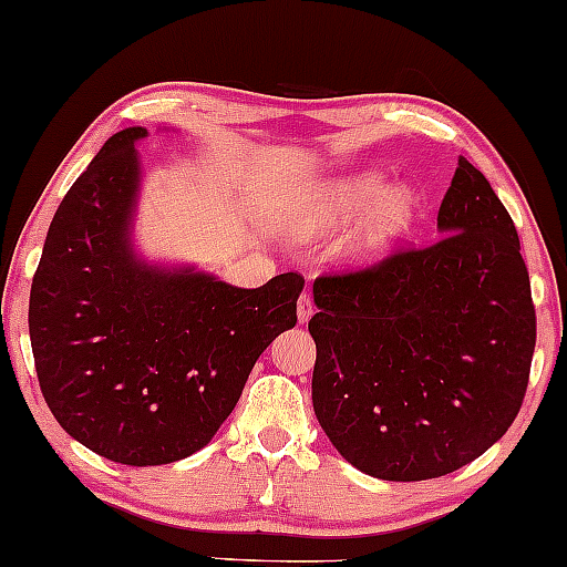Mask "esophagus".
I'll return each instance as SVG.
<instances>
[{
    "label": "esophagus",
    "instance_id": "obj_1",
    "mask_svg": "<svg viewBox=\"0 0 567 567\" xmlns=\"http://www.w3.org/2000/svg\"><path fill=\"white\" fill-rule=\"evenodd\" d=\"M315 315V301L310 293H301L299 301H297V318L299 322H307Z\"/></svg>",
    "mask_w": 567,
    "mask_h": 567
}]
</instances>
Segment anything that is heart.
Masks as SVG:
<instances>
[{
  "instance_id": "obj_1",
  "label": "heart",
  "mask_w": 567,
  "mask_h": 567,
  "mask_svg": "<svg viewBox=\"0 0 567 567\" xmlns=\"http://www.w3.org/2000/svg\"><path fill=\"white\" fill-rule=\"evenodd\" d=\"M382 194L381 198L379 195ZM381 200L378 202L377 197ZM374 204L373 209L371 205ZM370 216L364 218L362 231L354 239L357 257H374L385 247H391L414 220V195L406 187H391L385 193V182L378 174H364L357 179H343L330 187L315 210L301 220V231L322 234L347 224V220L362 216L369 208Z\"/></svg>"
}]
</instances>
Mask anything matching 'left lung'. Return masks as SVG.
I'll return each instance as SVG.
<instances>
[{
	"mask_svg": "<svg viewBox=\"0 0 567 567\" xmlns=\"http://www.w3.org/2000/svg\"><path fill=\"white\" fill-rule=\"evenodd\" d=\"M443 237L315 278L312 406L336 451L385 482L435 480L508 432L536 347L511 213L458 158Z\"/></svg>",
	"mask_w": 567,
	"mask_h": 567,
	"instance_id": "8db88e82",
	"label": "left lung"
}]
</instances>
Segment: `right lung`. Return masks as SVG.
Here are the masks:
<instances>
[{
  "label": "right lung",
  "instance_id": "right-lung-1",
  "mask_svg": "<svg viewBox=\"0 0 567 567\" xmlns=\"http://www.w3.org/2000/svg\"><path fill=\"white\" fill-rule=\"evenodd\" d=\"M127 127L59 203L35 268L28 328L43 399L62 430L127 466H161L210 443L257 357L297 326L299 274L237 289L193 268L137 260L140 189Z\"/></svg>",
  "mask_w": 567,
  "mask_h": 567
}]
</instances>
